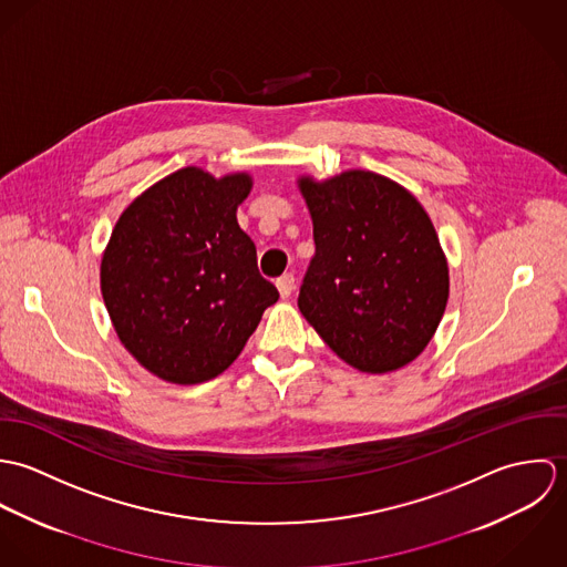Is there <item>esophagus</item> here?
<instances>
[{"mask_svg":"<svg viewBox=\"0 0 567 567\" xmlns=\"http://www.w3.org/2000/svg\"><path fill=\"white\" fill-rule=\"evenodd\" d=\"M277 290H279V295H281L284 299H288V297L292 295V290H295V275H292V272L281 275V277L277 279Z\"/></svg>","mask_w":567,"mask_h":567,"instance_id":"1","label":"esophagus"}]
</instances>
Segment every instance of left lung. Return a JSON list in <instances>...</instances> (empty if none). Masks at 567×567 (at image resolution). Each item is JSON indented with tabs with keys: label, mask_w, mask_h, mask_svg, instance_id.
I'll use <instances>...</instances> for the list:
<instances>
[{
	"label": "left lung",
	"mask_w": 567,
	"mask_h": 567,
	"mask_svg": "<svg viewBox=\"0 0 567 567\" xmlns=\"http://www.w3.org/2000/svg\"><path fill=\"white\" fill-rule=\"evenodd\" d=\"M317 252L299 310L327 347L364 373L412 362L443 319L450 275L436 231L395 181L351 169L299 181Z\"/></svg>",
	"instance_id": "obj_1"
}]
</instances>
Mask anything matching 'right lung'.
Masks as SVG:
<instances>
[{
	"instance_id": "add662e5",
	"label": "right lung",
	"mask_w": 567,
	"mask_h": 567,
	"mask_svg": "<svg viewBox=\"0 0 567 567\" xmlns=\"http://www.w3.org/2000/svg\"><path fill=\"white\" fill-rule=\"evenodd\" d=\"M248 174L183 167L137 196L102 257V297L122 344L174 384L220 375L279 299L238 225Z\"/></svg>"
}]
</instances>
